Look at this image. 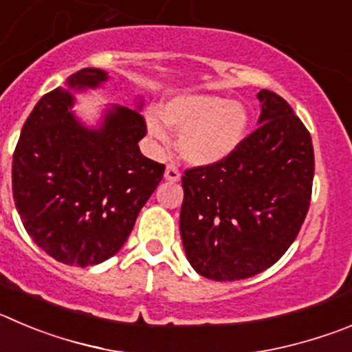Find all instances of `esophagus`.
<instances>
[{"label": "esophagus", "mask_w": 352, "mask_h": 352, "mask_svg": "<svg viewBox=\"0 0 352 352\" xmlns=\"http://www.w3.org/2000/svg\"><path fill=\"white\" fill-rule=\"evenodd\" d=\"M165 179L170 182H179L180 180V172L175 165H168L165 170Z\"/></svg>", "instance_id": "1"}]
</instances>
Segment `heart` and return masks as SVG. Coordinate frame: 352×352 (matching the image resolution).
<instances>
[{
    "instance_id": "b5f03b06",
    "label": "heart",
    "mask_w": 352,
    "mask_h": 352,
    "mask_svg": "<svg viewBox=\"0 0 352 352\" xmlns=\"http://www.w3.org/2000/svg\"><path fill=\"white\" fill-rule=\"evenodd\" d=\"M180 131L179 151L192 165L210 166L228 160L243 142L248 130V111L241 102L215 94H182L170 98L161 116L147 114V130L166 142L168 128Z\"/></svg>"
}]
</instances>
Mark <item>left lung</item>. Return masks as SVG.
<instances>
[{
    "instance_id": "left-lung-1",
    "label": "left lung",
    "mask_w": 352,
    "mask_h": 352,
    "mask_svg": "<svg viewBox=\"0 0 352 352\" xmlns=\"http://www.w3.org/2000/svg\"><path fill=\"white\" fill-rule=\"evenodd\" d=\"M257 98L261 126L228 160L182 177L184 250L208 280H245L271 267L295 241L309 210V131L280 95L261 90Z\"/></svg>"
}]
</instances>
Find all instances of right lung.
Segmentation results:
<instances>
[{
  "label": "right lung",
  "mask_w": 352,
  "mask_h": 352,
  "mask_svg": "<svg viewBox=\"0 0 352 352\" xmlns=\"http://www.w3.org/2000/svg\"><path fill=\"white\" fill-rule=\"evenodd\" d=\"M106 71L81 69L43 95L22 126L12 165L15 206L32 241L62 264H100L121 250L165 165L144 156L137 109L113 106L98 128L74 116L71 90L97 88Z\"/></svg>",
  "instance_id": "right-lung-1"
}]
</instances>
